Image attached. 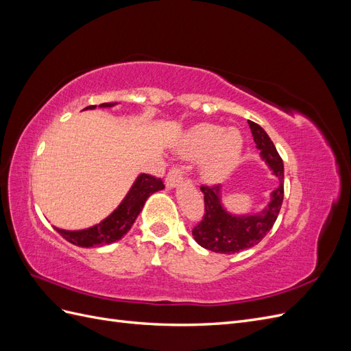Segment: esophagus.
<instances>
[{"mask_svg":"<svg viewBox=\"0 0 351 351\" xmlns=\"http://www.w3.org/2000/svg\"><path fill=\"white\" fill-rule=\"evenodd\" d=\"M182 182H183V173H182V169H180L178 167L173 168L171 171L168 173L167 180H165L168 189H176Z\"/></svg>","mask_w":351,"mask_h":351,"instance_id":"34e87169","label":"esophagus"}]
</instances>
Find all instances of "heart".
I'll return each instance as SVG.
<instances>
[{"label": "heart", "instance_id": "heart-1", "mask_svg": "<svg viewBox=\"0 0 351 351\" xmlns=\"http://www.w3.org/2000/svg\"><path fill=\"white\" fill-rule=\"evenodd\" d=\"M244 137L239 129L210 123L193 125L178 145V152L190 161L200 159L199 173L206 184H219L241 161Z\"/></svg>", "mask_w": 351, "mask_h": 351}]
</instances>
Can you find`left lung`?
<instances>
[{"label":"left lung","mask_w":351,"mask_h":351,"mask_svg":"<svg viewBox=\"0 0 351 351\" xmlns=\"http://www.w3.org/2000/svg\"><path fill=\"white\" fill-rule=\"evenodd\" d=\"M254 143L261 151V159L278 178V187L269 193L268 205L259 212L236 214L224 205L222 187H200L205 199V217L193 228V237L199 246L215 253L232 254L258 244L277 221L284 199V164L271 137L262 127L247 121Z\"/></svg>","instance_id":"left-lung-1"}]
</instances>
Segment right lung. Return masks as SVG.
Instances as JSON below:
<instances>
[{"label": "right lung", "instance_id": "right-lung-1", "mask_svg": "<svg viewBox=\"0 0 351 351\" xmlns=\"http://www.w3.org/2000/svg\"><path fill=\"white\" fill-rule=\"evenodd\" d=\"M119 102H105L101 104L99 108H111ZM97 105H90L84 110H95ZM162 180L155 178L149 174H139L136 177L129 192L120 202L111 214L99 221L98 224L83 230H62L54 227L60 234L67 241L76 244L79 247H98L111 244L123 239L136 221L137 215L141 214L145 202L152 193L164 190Z\"/></svg>", "mask_w": 351, "mask_h": 351}]
</instances>
